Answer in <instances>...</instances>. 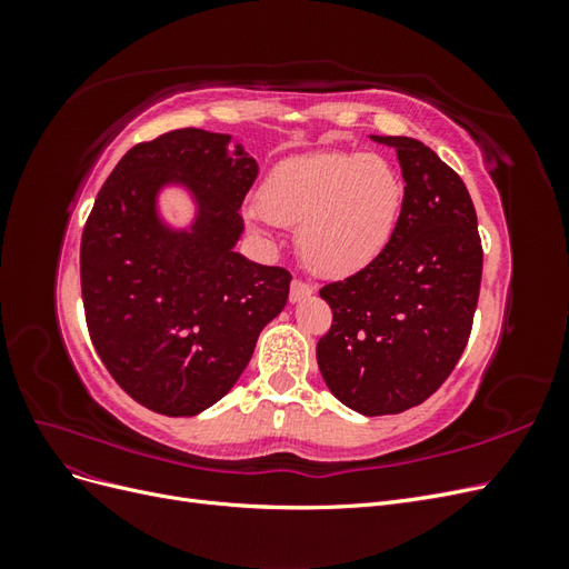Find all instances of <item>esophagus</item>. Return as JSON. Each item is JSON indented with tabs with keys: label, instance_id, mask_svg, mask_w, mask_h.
I'll list each match as a JSON object with an SVG mask.
<instances>
[{
	"label": "esophagus",
	"instance_id": "34e87169",
	"mask_svg": "<svg viewBox=\"0 0 569 569\" xmlns=\"http://www.w3.org/2000/svg\"><path fill=\"white\" fill-rule=\"evenodd\" d=\"M311 295H313V287L306 284L303 280H295V282H291V287H289V301L291 303H299V301L308 299Z\"/></svg>",
	"mask_w": 569,
	"mask_h": 569
}]
</instances>
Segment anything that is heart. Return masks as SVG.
I'll list each match as a JSON object with an SVG mask.
<instances>
[{"label": "heart", "mask_w": 569, "mask_h": 569, "mask_svg": "<svg viewBox=\"0 0 569 569\" xmlns=\"http://www.w3.org/2000/svg\"><path fill=\"white\" fill-rule=\"evenodd\" d=\"M406 187L380 153L318 151L272 170L249 222L299 226L297 247L318 274H351L380 256L399 226Z\"/></svg>", "instance_id": "heart-1"}]
</instances>
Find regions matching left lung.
Instances as JSON below:
<instances>
[{
	"mask_svg": "<svg viewBox=\"0 0 569 569\" xmlns=\"http://www.w3.org/2000/svg\"><path fill=\"white\" fill-rule=\"evenodd\" d=\"M370 140L396 149L403 211L368 268L320 289L332 327L316 356L327 389L375 418L420 406L451 375L470 339L485 253L456 170L412 137Z\"/></svg>",
	"mask_w": 569,
	"mask_h": 569,
	"instance_id": "left-lung-1",
	"label": "left lung"
}]
</instances>
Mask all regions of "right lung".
Returning a JSON list of instances; mask_svg holds the SVG:
<instances>
[{
	"label": "right lung",
	"instance_id": "right-lung-1",
	"mask_svg": "<svg viewBox=\"0 0 569 569\" xmlns=\"http://www.w3.org/2000/svg\"><path fill=\"white\" fill-rule=\"evenodd\" d=\"M230 142L182 128L132 147L82 230V303L101 363L137 403L170 418H192L234 387L289 297L284 268L234 251L258 163ZM166 186L193 199L189 227L162 220Z\"/></svg>",
	"mask_w": 569,
	"mask_h": 569
}]
</instances>
